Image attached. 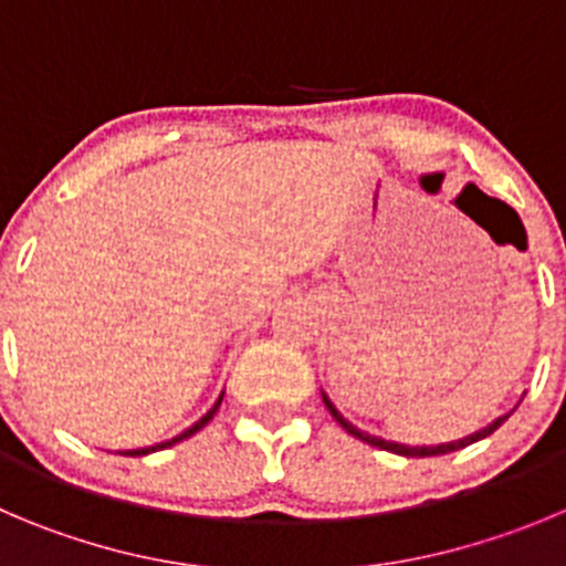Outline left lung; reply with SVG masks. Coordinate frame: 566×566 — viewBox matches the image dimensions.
I'll return each mask as SVG.
<instances>
[{
  "mask_svg": "<svg viewBox=\"0 0 566 566\" xmlns=\"http://www.w3.org/2000/svg\"><path fill=\"white\" fill-rule=\"evenodd\" d=\"M321 396H324V402H326V410H329L332 413V419L337 421V424L343 427V430L348 432V436H355V438H360V441H366V443H371V447H379V450H388V452H396V455H405V458H430V455H450V452H458V450H463V447H469V443H474V441H483V438H489L491 432L497 430V427H503V421H509V416L514 413V410H511V413H505V416H500V419H494L491 421V424H485L483 430H478V432H472V436H463V438H458V441H447V443H427V447H410V443H399V441H388V438H379V436H371V432H366V430H360V427H355L352 424V421L346 419V416L340 413V410L335 408V402H332L329 396L324 394V390H321Z\"/></svg>",
  "mask_w": 566,
  "mask_h": 566,
  "instance_id": "1",
  "label": "left lung"
}]
</instances>
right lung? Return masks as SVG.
<instances>
[{
  "label": "right lung",
  "instance_id": "add662e5",
  "mask_svg": "<svg viewBox=\"0 0 566 566\" xmlns=\"http://www.w3.org/2000/svg\"><path fill=\"white\" fill-rule=\"evenodd\" d=\"M220 402H223V394L218 396V402L211 405L209 410H206L203 416H200L198 421H195L192 427H187V430L184 432H178L176 438H170V441H161V443H153V447H142V450H125L123 455H130V458H139V455H150V452H158V450H167V447H172V443H178V441H184V438H189V436H195V432L198 430H203L206 424H209L211 419H214V413H218V408H220Z\"/></svg>",
  "mask_w": 566,
  "mask_h": 566
}]
</instances>
